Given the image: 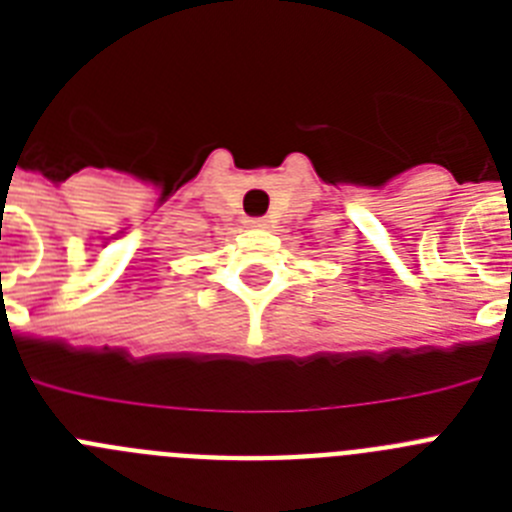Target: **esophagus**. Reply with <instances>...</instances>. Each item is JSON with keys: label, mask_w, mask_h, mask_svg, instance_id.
Segmentation results:
<instances>
[{"label": "esophagus", "mask_w": 512, "mask_h": 512, "mask_svg": "<svg viewBox=\"0 0 512 512\" xmlns=\"http://www.w3.org/2000/svg\"><path fill=\"white\" fill-rule=\"evenodd\" d=\"M246 225H248V228H264L266 220H264V217H248Z\"/></svg>", "instance_id": "1"}]
</instances>
